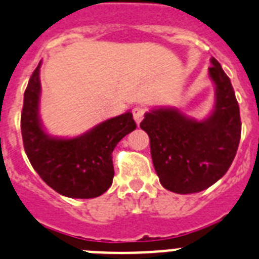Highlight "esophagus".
Segmentation results:
<instances>
[{"instance_id":"1","label":"esophagus","mask_w":259,"mask_h":259,"mask_svg":"<svg viewBox=\"0 0 259 259\" xmlns=\"http://www.w3.org/2000/svg\"><path fill=\"white\" fill-rule=\"evenodd\" d=\"M132 115H134V119L136 121V124H140V121L143 120L145 115V108L143 106H136V107L132 110Z\"/></svg>"}]
</instances>
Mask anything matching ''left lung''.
<instances>
[{
    "label": "left lung",
    "instance_id": "left-lung-1",
    "mask_svg": "<svg viewBox=\"0 0 259 259\" xmlns=\"http://www.w3.org/2000/svg\"><path fill=\"white\" fill-rule=\"evenodd\" d=\"M215 107L208 118L195 120L178 108L160 107L140 123L151 139L153 166L169 191L193 194L218 182L233 162L241 138L240 107L229 77L211 59Z\"/></svg>",
    "mask_w": 259,
    "mask_h": 259
}]
</instances>
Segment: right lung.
Here are the masks:
<instances>
[{
	"label": "right lung",
	"instance_id": "right-lung-1",
	"mask_svg": "<svg viewBox=\"0 0 259 259\" xmlns=\"http://www.w3.org/2000/svg\"><path fill=\"white\" fill-rule=\"evenodd\" d=\"M40 63L24 92L21 115L23 147L31 165L48 186L68 198L92 199L102 195L114 178L112 151L136 128L131 112L102 121L73 139L52 138L39 116Z\"/></svg>",
	"mask_w": 259,
	"mask_h": 259
}]
</instances>
